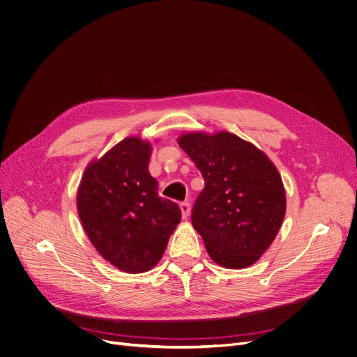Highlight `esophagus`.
I'll return each instance as SVG.
<instances>
[{
  "label": "esophagus",
  "mask_w": 357,
  "mask_h": 357,
  "mask_svg": "<svg viewBox=\"0 0 357 357\" xmlns=\"http://www.w3.org/2000/svg\"><path fill=\"white\" fill-rule=\"evenodd\" d=\"M179 206H181V212H182V218L186 220L189 217V212H191V205H189L188 202H182Z\"/></svg>",
  "instance_id": "1"
}]
</instances>
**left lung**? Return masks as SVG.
Masks as SVG:
<instances>
[{"mask_svg": "<svg viewBox=\"0 0 357 357\" xmlns=\"http://www.w3.org/2000/svg\"><path fill=\"white\" fill-rule=\"evenodd\" d=\"M178 145L205 181L191 220L209 257L225 268L252 266L273 244L286 215V191L275 165L229 132H188Z\"/></svg>", "mask_w": 357, "mask_h": 357, "instance_id": "left-lung-1", "label": "left lung"}]
</instances>
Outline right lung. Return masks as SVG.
Listing matches in <instances>:
<instances>
[{"mask_svg": "<svg viewBox=\"0 0 357 357\" xmlns=\"http://www.w3.org/2000/svg\"><path fill=\"white\" fill-rule=\"evenodd\" d=\"M152 145L139 136L93 159L77 189V212L96 251L117 270L153 268L181 222L179 206L158 195L149 174Z\"/></svg>", "mask_w": 357, "mask_h": 357, "instance_id": "add662e5", "label": "right lung"}]
</instances>
